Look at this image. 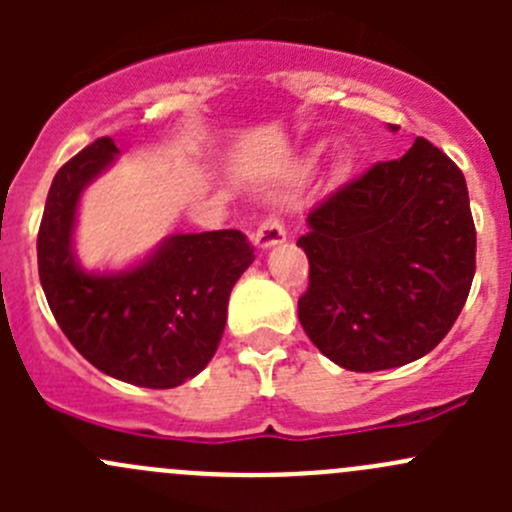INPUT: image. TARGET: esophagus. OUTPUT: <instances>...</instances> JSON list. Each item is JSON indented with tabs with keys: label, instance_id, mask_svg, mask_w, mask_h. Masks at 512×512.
Instances as JSON below:
<instances>
[{
	"label": "esophagus",
	"instance_id": "obj_1",
	"mask_svg": "<svg viewBox=\"0 0 512 512\" xmlns=\"http://www.w3.org/2000/svg\"><path fill=\"white\" fill-rule=\"evenodd\" d=\"M252 240H255L257 250H270V247L282 245V242L287 240V230H285V225H282L280 218L270 215V218H265L260 225H257Z\"/></svg>",
	"mask_w": 512,
	"mask_h": 512
}]
</instances>
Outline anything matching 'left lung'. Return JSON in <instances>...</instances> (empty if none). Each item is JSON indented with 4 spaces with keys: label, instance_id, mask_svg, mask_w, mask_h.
<instances>
[{
    "label": "left lung",
    "instance_id": "1",
    "mask_svg": "<svg viewBox=\"0 0 512 512\" xmlns=\"http://www.w3.org/2000/svg\"><path fill=\"white\" fill-rule=\"evenodd\" d=\"M307 225L299 322L327 359L396 369L451 332L476 275V225L461 168L433 143L416 138L334 190Z\"/></svg>",
    "mask_w": 512,
    "mask_h": 512
}]
</instances>
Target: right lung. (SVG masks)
Instances as JSON below:
<instances>
[{
    "mask_svg": "<svg viewBox=\"0 0 512 512\" xmlns=\"http://www.w3.org/2000/svg\"><path fill=\"white\" fill-rule=\"evenodd\" d=\"M118 148L98 138L64 163L46 195L36 255L46 302L76 352L103 374L173 389L208 366L227 299L255 255L240 230L173 235L121 272H86L74 255L76 208Z\"/></svg>",
    "mask_w": 512,
    "mask_h": 512,
    "instance_id": "1",
    "label": "right lung"
}]
</instances>
